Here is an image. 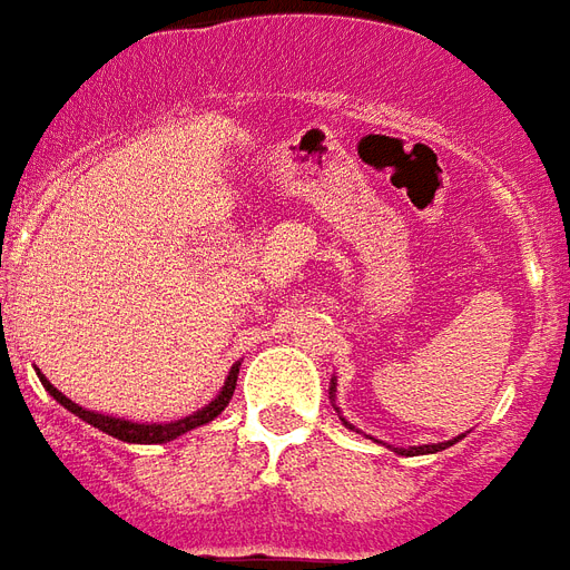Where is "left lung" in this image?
I'll return each instance as SVG.
<instances>
[{
  "label": "left lung",
  "mask_w": 570,
  "mask_h": 570,
  "mask_svg": "<svg viewBox=\"0 0 570 570\" xmlns=\"http://www.w3.org/2000/svg\"><path fill=\"white\" fill-rule=\"evenodd\" d=\"M331 393H334V381H331ZM331 399H334V395H331ZM346 423V421H343ZM346 426H350V430H356V426H353V423H346ZM458 439H463V435H458ZM458 439H451V442H439V445H414V448H393L395 454H405V458H417V454H435V451H442V448H448V445H454V442H458Z\"/></svg>",
  "instance_id": "left-lung-1"
}]
</instances>
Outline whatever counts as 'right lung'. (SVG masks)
<instances>
[{"label": "right lung", "instance_id": "right-lung-1", "mask_svg": "<svg viewBox=\"0 0 570 570\" xmlns=\"http://www.w3.org/2000/svg\"><path fill=\"white\" fill-rule=\"evenodd\" d=\"M236 377H239V365H233V368H229L227 383L220 386L217 399L208 402L202 411H193L189 417H180V421H171V423H135V421H122V417H110V414H98V411H88V407L76 405L72 399H67V395L60 393L58 386H55V383L48 381L46 374L39 371V381H42V386H46L48 393L55 395L67 411H72L76 417H82L85 423H91V426L100 430V433L112 435V439H119V442H131V445H163V442H171V439H177V435L196 430V426H202V423L214 421V417L229 405L233 393H236Z\"/></svg>", "mask_w": 570, "mask_h": 570}]
</instances>
